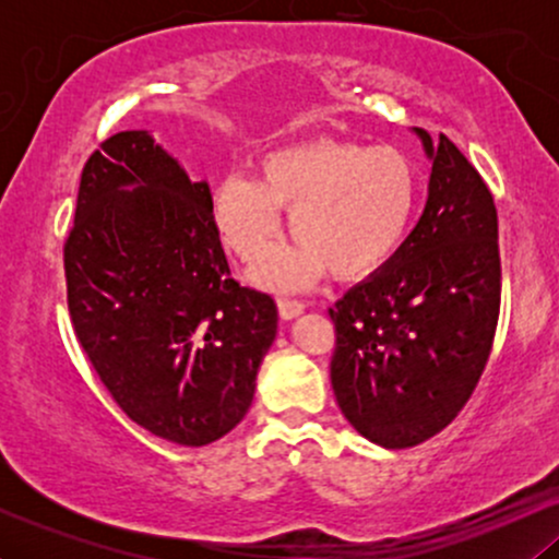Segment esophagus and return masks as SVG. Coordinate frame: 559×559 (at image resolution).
<instances>
[{"mask_svg":"<svg viewBox=\"0 0 559 559\" xmlns=\"http://www.w3.org/2000/svg\"><path fill=\"white\" fill-rule=\"evenodd\" d=\"M278 312H281V318H284V320L297 318V316H301V312H305V301L292 299V297H281L278 299Z\"/></svg>","mask_w":559,"mask_h":559,"instance_id":"1","label":"esophagus"}]
</instances>
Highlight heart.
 I'll return each instance as SVG.
<instances>
[{"label":"heart","instance_id":"1","mask_svg":"<svg viewBox=\"0 0 559 559\" xmlns=\"http://www.w3.org/2000/svg\"><path fill=\"white\" fill-rule=\"evenodd\" d=\"M420 202L415 163L396 146L316 139L262 157L260 178L228 173L215 186L213 213L228 249L241 260L267 252L281 207L299 239L258 267L265 284L288 288L329 271L360 278L402 247Z\"/></svg>","mask_w":559,"mask_h":559}]
</instances>
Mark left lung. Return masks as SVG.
<instances>
[{
  "label": "left lung",
  "instance_id": "left-lung-1",
  "mask_svg": "<svg viewBox=\"0 0 559 559\" xmlns=\"http://www.w3.org/2000/svg\"><path fill=\"white\" fill-rule=\"evenodd\" d=\"M415 133L433 163L418 226L329 310L338 407L386 449L420 444L457 418L489 362L502 294L489 186L444 133L436 144Z\"/></svg>",
  "mask_w": 559,
  "mask_h": 559
}]
</instances>
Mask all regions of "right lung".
Here are the masks:
<instances>
[{"instance_id": "right-lung-1", "label": "right lung", "mask_w": 559, "mask_h": 559, "mask_svg": "<svg viewBox=\"0 0 559 559\" xmlns=\"http://www.w3.org/2000/svg\"><path fill=\"white\" fill-rule=\"evenodd\" d=\"M66 281L75 338L136 426L181 447L239 426L278 307L230 278L210 186L146 131L83 165Z\"/></svg>"}]
</instances>
